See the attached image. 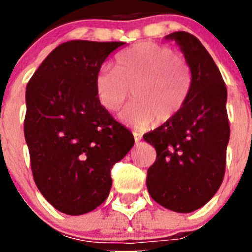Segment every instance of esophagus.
<instances>
[{
	"label": "esophagus",
	"mask_w": 252,
	"mask_h": 252,
	"mask_svg": "<svg viewBox=\"0 0 252 252\" xmlns=\"http://www.w3.org/2000/svg\"><path fill=\"white\" fill-rule=\"evenodd\" d=\"M134 139H135V142H139L141 140V135L138 133H134Z\"/></svg>",
	"instance_id": "1"
}]
</instances>
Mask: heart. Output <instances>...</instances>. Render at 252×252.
Here are the masks:
<instances>
[{
	"mask_svg": "<svg viewBox=\"0 0 252 252\" xmlns=\"http://www.w3.org/2000/svg\"><path fill=\"white\" fill-rule=\"evenodd\" d=\"M192 74L187 61L166 45L152 41L135 44L117 58V67L105 64L96 75L95 86L101 106L117 112L130 91L134 100L121 113L124 123L147 129L166 123L187 103Z\"/></svg>",
	"mask_w": 252,
	"mask_h": 252,
	"instance_id": "obj_1",
	"label": "heart"
}]
</instances>
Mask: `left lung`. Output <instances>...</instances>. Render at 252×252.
<instances>
[{
  "instance_id": "obj_1",
  "label": "left lung",
  "mask_w": 252,
  "mask_h": 252,
  "mask_svg": "<svg viewBox=\"0 0 252 252\" xmlns=\"http://www.w3.org/2000/svg\"><path fill=\"white\" fill-rule=\"evenodd\" d=\"M166 37L184 52L192 84L180 113L144 135L157 154L147 169L146 185L157 204L188 213L207 204L223 182L230 135L227 88L197 37L187 32Z\"/></svg>"
}]
</instances>
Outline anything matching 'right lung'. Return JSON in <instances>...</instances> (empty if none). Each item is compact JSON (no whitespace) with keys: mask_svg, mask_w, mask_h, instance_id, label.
Listing matches in <instances>:
<instances>
[{"mask_svg":"<svg viewBox=\"0 0 252 252\" xmlns=\"http://www.w3.org/2000/svg\"><path fill=\"white\" fill-rule=\"evenodd\" d=\"M123 45L63 42L27 85L24 136L32 177L65 215L88 213L107 199L112 167L134 145L133 134L101 106L95 86L102 63Z\"/></svg>","mask_w":252,"mask_h":252,"instance_id":"obj_1","label":"right lung"}]
</instances>
